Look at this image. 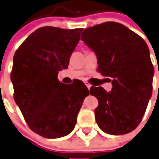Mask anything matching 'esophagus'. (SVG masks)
I'll return each mask as SVG.
<instances>
[{"instance_id": "obj_1", "label": "esophagus", "mask_w": 159, "mask_h": 159, "mask_svg": "<svg viewBox=\"0 0 159 159\" xmlns=\"http://www.w3.org/2000/svg\"><path fill=\"white\" fill-rule=\"evenodd\" d=\"M85 84H86V87H87V88H88V89L91 88V84H90V83H89V82H85Z\"/></svg>"}]
</instances>
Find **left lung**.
<instances>
[{
  "label": "left lung",
  "instance_id": "left-lung-1",
  "mask_svg": "<svg viewBox=\"0 0 159 159\" xmlns=\"http://www.w3.org/2000/svg\"><path fill=\"white\" fill-rule=\"evenodd\" d=\"M97 55L98 71L112 77V91L91 87L97 98L98 126L105 133L123 135L135 130L152 95L153 64L142 37L126 26L106 22L88 28L81 36Z\"/></svg>",
  "mask_w": 159,
  "mask_h": 159
}]
</instances>
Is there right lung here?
I'll list each match as a JSON object with an SVG mask.
<instances>
[{"mask_svg":"<svg viewBox=\"0 0 159 159\" xmlns=\"http://www.w3.org/2000/svg\"><path fill=\"white\" fill-rule=\"evenodd\" d=\"M82 31L42 27L29 35L14 55V99L29 128L45 138L70 133L89 95L82 81L66 85L58 79L59 71L68 68Z\"/></svg>","mask_w":159,"mask_h":159,"instance_id":"obj_1","label":"right lung"}]
</instances>
